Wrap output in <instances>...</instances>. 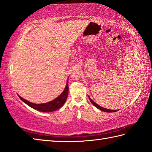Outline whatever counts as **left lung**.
I'll list each match as a JSON object with an SVG mask.
<instances>
[{"mask_svg":"<svg viewBox=\"0 0 152 152\" xmlns=\"http://www.w3.org/2000/svg\"><path fill=\"white\" fill-rule=\"evenodd\" d=\"M88 97H89V99L90 102H91L92 103V104L94 105V106H95V107H96L98 109L101 110V111H104V112H116V111L118 110H109V109H107V108H103V107H102V106H99V104H96V103H95L94 101H93V100H92L91 98L89 97V96H88Z\"/></svg>","mask_w":152,"mask_h":152,"instance_id":"obj_1","label":"left lung"}]
</instances>
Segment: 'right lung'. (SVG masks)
<instances>
[{
  "instance_id": "add662e5",
  "label": "right lung",
  "mask_w": 152,
  "mask_h": 152,
  "mask_svg": "<svg viewBox=\"0 0 152 152\" xmlns=\"http://www.w3.org/2000/svg\"><path fill=\"white\" fill-rule=\"evenodd\" d=\"M69 95V85H68V80L66 82V85L64 91L61 94L57 96L56 99H55L53 101L48 102L46 103H42V104H34V103L31 102L27 100L22 98L18 94V96L22 101H23L25 104H27L30 107L33 108L34 110H37L38 111L44 112H50L56 111L57 110L62 107L63 105L66 102V100Z\"/></svg>"
}]
</instances>
